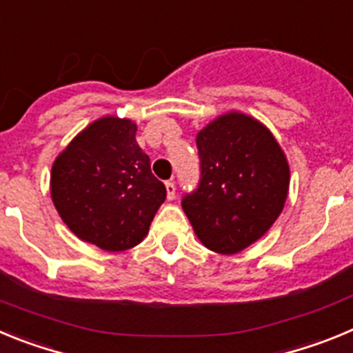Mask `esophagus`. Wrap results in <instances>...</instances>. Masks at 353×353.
I'll return each instance as SVG.
<instances>
[{
    "label": "esophagus",
    "mask_w": 353,
    "mask_h": 353,
    "mask_svg": "<svg viewBox=\"0 0 353 353\" xmlns=\"http://www.w3.org/2000/svg\"><path fill=\"white\" fill-rule=\"evenodd\" d=\"M166 191H168V199H173L174 198V192H176V185L174 182H166Z\"/></svg>",
    "instance_id": "34e87169"
}]
</instances>
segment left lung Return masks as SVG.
<instances>
[{"label":"left lung","mask_w":353,"mask_h":353,"mask_svg":"<svg viewBox=\"0 0 353 353\" xmlns=\"http://www.w3.org/2000/svg\"><path fill=\"white\" fill-rule=\"evenodd\" d=\"M199 183L182 208L208 249L233 254L260 239L285 207L290 168L267 127L228 113L196 136Z\"/></svg>","instance_id":"left-lung-1"}]
</instances>
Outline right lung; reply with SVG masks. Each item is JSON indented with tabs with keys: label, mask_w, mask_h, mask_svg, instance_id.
I'll use <instances>...</instances> for the list:
<instances>
[{
	"label": "right lung",
	"mask_w": 353,
	"mask_h": 353,
	"mask_svg": "<svg viewBox=\"0 0 353 353\" xmlns=\"http://www.w3.org/2000/svg\"><path fill=\"white\" fill-rule=\"evenodd\" d=\"M136 130L130 120L101 118L52 164L56 210L81 240L104 251L138 245L166 199V187L150 170Z\"/></svg>",
	"instance_id": "obj_1"
}]
</instances>
